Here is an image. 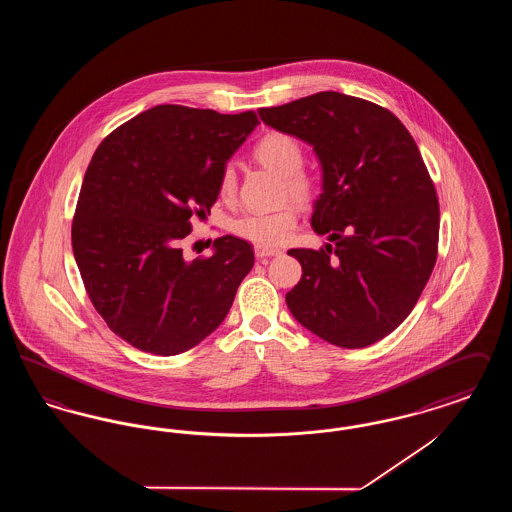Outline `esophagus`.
<instances>
[{"label":"esophagus","instance_id":"1","mask_svg":"<svg viewBox=\"0 0 512 512\" xmlns=\"http://www.w3.org/2000/svg\"><path fill=\"white\" fill-rule=\"evenodd\" d=\"M280 253H282L280 249H272V247H261V245H257V247H255V257H257V259L276 257V255H280Z\"/></svg>","mask_w":512,"mask_h":512}]
</instances>
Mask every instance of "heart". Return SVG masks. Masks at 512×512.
<instances>
[{
    "instance_id": "obj_1",
    "label": "heart",
    "mask_w": 512,
    "mask_h": 512,
    "mask_svg": "<svg viewBox=\"0 0 512 512\" xmlns=\"http://www.w3.org/2000/svg\"><path fill=\"white\" fill-rule=\"evenodd\" d=\"M255 157L261 165L276 172L284 178V197L290 195L295 203H309L317 194V178L313 172L301 169L303 167V146L290 134L272 132L267 134L257 146ZM238 192V174L234 165H224L219 176V194L224 201H232ZM297 213L292 205H284L276 211L257 213L247 211L230 222V230L245 242L261 245V247H276L286 244L295 232Z\"/></svg>"
}]
</instances>
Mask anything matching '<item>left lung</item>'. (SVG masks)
Instances as JSON below:
<instances>
[{
	"label": "left lung",
	"mask_w": 512,
	"mask_h": 512,
	"mask_svg": "<svg viewBox=\"0 0 512 512\" xmlns=\"http://www.w3.org/2000/svg\"><path fill=\"white\" fill-rule=\"evenodd\" d=\"M259 117L315 149L322 194L311 226L334 242L288 251L303 268L288 309L338 347L386 338L413 311L438 257V197L413 136L388 109L340 92Z\"/></svg>",
	"instance_id": "left-lung-1"
}]
</instances>
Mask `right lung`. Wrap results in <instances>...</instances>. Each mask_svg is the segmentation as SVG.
Here are the masks:
<instances>
[{
  "label": "right lung",
  "instance_id": "1",
  "mask_svg": "<svg viewBox=\"0 0 512 512\" xmlns=\"http://www.w3.org/2000/svg\"><path fill=\"white\" fill-rule=\"evenodd\" d=\"M257 124L253 111L157 105L96 149L76 203L74 259L96 311L136 349L184 353L228 315L255 261L251 245L222 236L211 257L188 261L182 240Z\"/></svg>",
  "mask_w": 512,
  "mask_h": 512
}]
</instances>
